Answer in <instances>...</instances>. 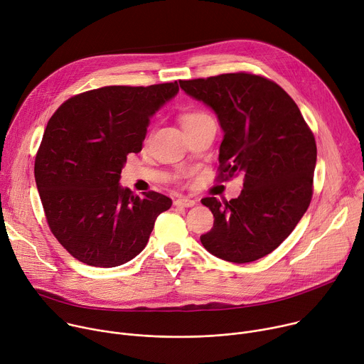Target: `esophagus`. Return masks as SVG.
<instances>
[{
  "instance_id": "obj_1",
  "label": "esophagus",
  "mask_w": 364,
  "mask_h": 364,
  "mask_svg": "<svg viewBox=\"0 0 364 364\" xmlns=\"http://www.w3.org/2000/svg\"><path fill=\"white\" fill-rule=\"evenodd\" d=\"M174 204L178 205V207H193V205L197 204V201L191 200V198H187V197H181V198H177L174 201Z\"/></svg>"
}]
</instances>
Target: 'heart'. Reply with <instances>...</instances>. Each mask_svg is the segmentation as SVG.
<instances>
[{
    "mask_svg": "<svg viewBox=\"0 0 364 364\" xmlns=\"http://www.w3.org/2000/svg\"><path fill=\"white\" fill-rule=\"evenodd\" d=\"M205 118H210V117L207 115V114H204V112H200V111H191V112H186L181 117V122H183V127H184V125H188V124L205 119Z\"/></svg>",
    "mask_w": 364,
    "mask_h": 364,
    "instance_id": "heart-1",
    "label": "heart"
}]
</instances>
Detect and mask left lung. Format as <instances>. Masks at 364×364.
Instances as JSON below:
<instances>
[{"mask_svg": "<svg viewBox=\"0 0 364 364\" xmlns=\"http://www.w3.org/2000/svg\"><path fill=\"white\" fill-rule=\"evenodd\" d=\"M180 87L219 119L222 180L245 177L237 198L201 200L215 223L200 240L223 261L253 262L275 250L308 209L317 163L314 135L292 97L262 76L228 73L180 80Z\"/></svg>", "mask_w": 364, "mask_h": 364, "instance_id": "left-lung-1", "label": "left lung"}]
</instances>
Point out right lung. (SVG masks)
<instances>
[{
  "label": "right lung",
  "instance_id": "1",
  "mask_svg": "<svg viewBox=\"0 0 364 364\" xmlns=\"http://www.w3.org/2000/svg\"><path fill=\"white\" fill-rule=\"evenodd\" d=\"M178 85L105 86L70 97L50 118L34 177L51 233L77 261L114 268L146 246L157 216L173 201L119 184L128 154H138L149 119Z\"/></svg>",
  "mask_w": 364,
  "mask_h": 364
}]
</instances>
